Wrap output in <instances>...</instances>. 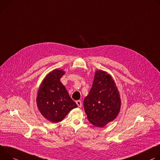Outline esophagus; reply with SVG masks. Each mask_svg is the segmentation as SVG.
<instances>
[{
    "mask_svg": "<svg viewBox=\"0 0 160 160\" xmlns=\"http://www.w3.org/2000/svg\"><path fill=\"white\" fill-rule=\"evenodd\" d=\"M76 103L78 105L79 108H81L82 107V102L81 100H77L76 101Z\"/></svg>",
    "mask_w": 160,
    "mask_h": 160,
    "instance_id": "1",
    "label": "esophagus"
}]
</instances>
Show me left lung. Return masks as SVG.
Segmentation results:
<instances>
[{"label": "left lung", "instance_id": "left-lung-1", "mask_svg": "<svg viewBox=\"0 0 160 160\" xmlns=\"http://www.w3.org/2000/svg\"><path fill=\"white\" fill-rule=\"evenodd\" d=\"M83 105L88 121L95 127L103 128L116 118L121 101L118 87L110 74L102 70H96L92 87Z\"/></svg>", "mask_w": 160, "mask_h": 160}]
</instances>
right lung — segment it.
I'll return each instance as SVG.
<instances>
[{
	"label": "right lung",
	"instance_id": "right-lung-1",
	"mask_svg": "<svg viewBox=\"0 0 160 160\" xmlns=\"http://www.w3.org/2000/svg\"><path fill=\"white\" fill-rule=\"evenodd\" d=\"M65 73L60 69L51 71L38 91V108L43 117L52 123L62 121L71 110L78 107L60 81Z\"/></svg>",
	"mask_w": 160,
	"mask_h": 160
}]
</instances>
